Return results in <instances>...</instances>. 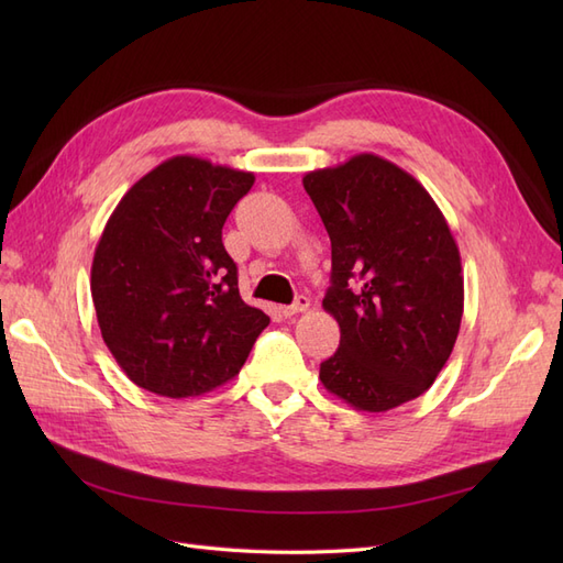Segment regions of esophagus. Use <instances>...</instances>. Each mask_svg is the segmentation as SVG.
<instances>
[{
    "mask_svg": "<svg viewBox=\"0 0 563 563\" xmlns=\"http://www.w3.org/2000/svg\"><path fill=\"white\" fill-rule=\"evenodd\" d=\"M308 308H310V298H308V296H298L291 305H284L282 314H284V317H294V314H298V312H305Z\"/></svg>",
    "mask_w": 563,
    "mask_h": 563,
    "instance_id": "obj_1",
    "label": "esophagus"
}]
</instances>
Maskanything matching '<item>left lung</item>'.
I'll list each match as a JSON object with an SVG mask.
<instances>
[{"mask_svg":"<svg viewBox=\"0 0 563 563\" xmlns=\"http://www.w3.org/2000/svg\"><path fill=\"white\" fill-rule=\"evenodd\" d=\"M302 185L331 236L323 310L340 327L319 380L368 413L420 397L463 319V267L444 213L411 174L368 152Z\"/></svg>","mask_w":563,"mask_h":563,"instance_id":"8db88e82","label":"left lung"}]
</instances>
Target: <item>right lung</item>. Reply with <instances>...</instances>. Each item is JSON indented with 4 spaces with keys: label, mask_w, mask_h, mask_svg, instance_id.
<instances>
[{
    "label": "right lung",
    "mask_w": 563,
    "mask_h": 563,
    "mask_svg": "<svg viewBox=\"0 0 563 563\" xmlns=\"http://www.w3.org/2000/svg\"><path fill=\"white\" fill-rule=\"evenodd\" d=\"M255 176L178 155L117 203L91 265L100 333L147 391L197 397L232 380L269 323L246 305L223 225Z\"/></svg>",
    "instance_id": "1"
}]
</instances>
